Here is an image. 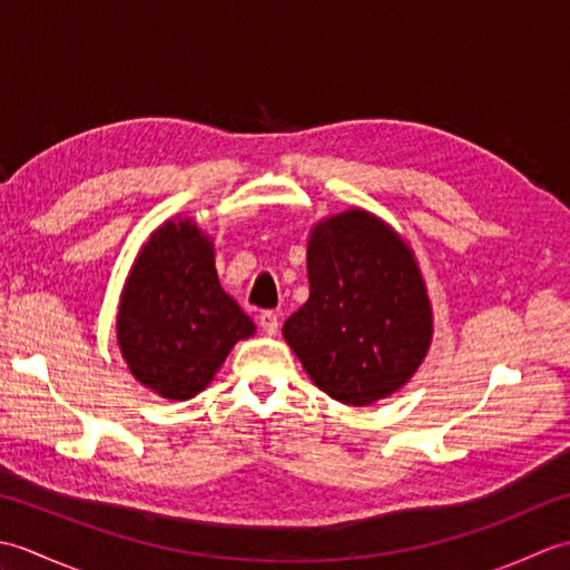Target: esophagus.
Returning a JSON list of instances; mask_svg holds the SVG:
<instances>
[{"label":"esophagus","mask_w":570,"mask_h":570,"mask_svg":"<svg viewBox=\"0 0 570 570\" xmlns=\"http://www.w3.org/2000/svg\"><path fill=\"white\" fill-rule=\"evenodd\" d=\"M259 328L266 333V335H276L278 333V316L274 311H264L259 316Z\"/></svg>","instance_id":"34e87169"}]
</instances>
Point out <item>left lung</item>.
<instances>
[{"instance_id":"left-lung-1","label":"left lung","mask_w":570,"mask_h":570,"mask_svg":"<svg viewBox=\"0 0 570 570\" xmlns=\"http://www.w3.org/2000/svg\"><path fill=\"white\" fill-rule=\"evenodd\" d=\"M311 294L284 323V341L335 402L370 406L414 377L433 341V308L416 254L370 210L311 227Z\"/></svg>"}]
</instances>
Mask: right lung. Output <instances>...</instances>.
Segmentation results:
<instances>
[{
    "label": "right lung",
    "instance_id": "right-lung-1",
    "mask_svg": "<svg viewBox=\"0 0 570 570\" xmlns=\"http://www.w3.org/2000/svg\"><path fill=\"white\" fill-rule=\"evenodd\" d=\"M254 331V321L223 292L213 237L184 215L156 227L117 306V345L131 377L161 399L186 402Z\"/></svg>",
    "mask_w": 570,
    "mask_h": 570
}]
</instances>
